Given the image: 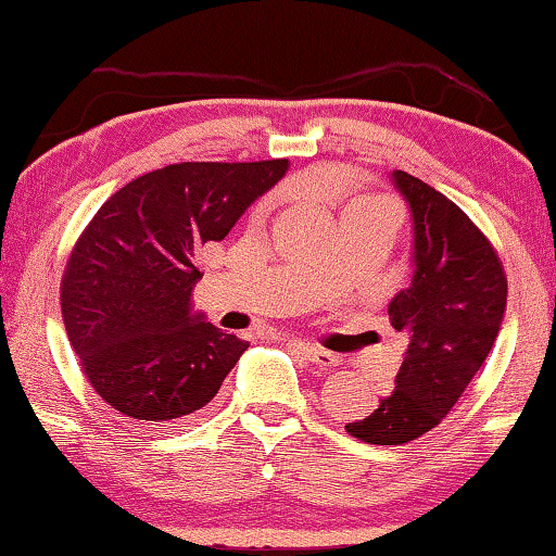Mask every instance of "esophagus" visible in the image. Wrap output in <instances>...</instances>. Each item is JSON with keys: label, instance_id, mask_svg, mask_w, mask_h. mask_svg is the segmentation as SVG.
Returning a JSON list of instances; mask_svg holds the SVG:
<instances>
[{"label": "esophagus", "instance_id": "1", "mask_svg": "<svg viewBox=\"0 0 556 556\" xmlns=\"http://www.w3.org/2000/svg\"><path fill=\"white\" fill-rule=\"evenodd\" d=\"M294 348H296L301 355L306 357L308 363L316 365V368L331 370V368H336V365H338V357L333 353L321 351V348H314V345H308V343H294Z\"/></svg>", "mask_w": 556, "mask_h": 556}]
</instances>
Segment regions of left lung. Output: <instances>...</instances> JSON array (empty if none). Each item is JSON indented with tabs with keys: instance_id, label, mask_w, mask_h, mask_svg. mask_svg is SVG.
<instances>
[{
	"instance_id": "obj_1",
	"label": "left lung",
	"mask_w": 556,
	"mask_h": 556,
	"mask_svg": "<svg viewBox=\"0 0 556 556\" xmlns=\"http://www.w3.org/2000/svg\"><path fill=\"white\" fill-rule=\"evenodd\" d=\"M392 181L414 220L412 285L388 306L404 361L388 397L345 425L378 446L407 444L441 425L495 345L507 299L503 262L483 230L412 174L394 172Z\"/></svg>"
}]
</instances>
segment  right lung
Returning <instances> with one entry per match:
<instances>
[{"label":"right lung","mask_w":556,"mask_h":556,"mask_svg":"<svg viewBox=\"0 0 556 556\" xmlns=\"http://www.w3.org/2000/svg\"><path fill=\"white\" fill-rule=\"evenodd\" d=\"M287 168V159L168 164L92 215L65 262L61 312L83 372L112 409L172 421L218 394L248 341L191 314L199 252Z\"/></svg>","instance_id":"1"}]
</instances>
